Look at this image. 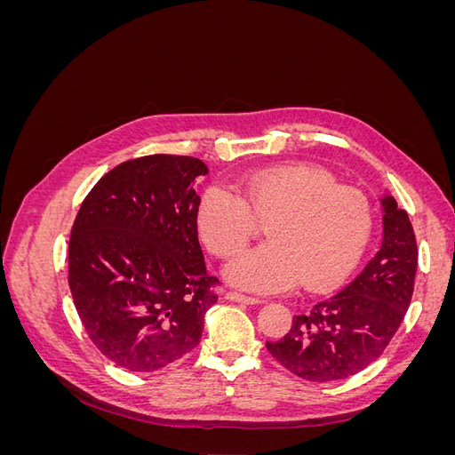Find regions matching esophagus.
<instances>
[{
	"mask_svg": "<svg viewBox=\"0 0 455 455\" xmlns=\"http://www.w3.org/2000/svg\"><path fill=\"white\" fill-rule=\"evenodd\" d=\"M229 301H237V304H246V306H254L259 304L258 298H251V296H244V294H237V292H226L224 296Z\"/></svg>",
	"mask_w": 455,
	"mask_h": 455,
	"instance_id": "obj_1",
	"label": "esophagus"
}]
</instances>
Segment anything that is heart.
Listing matches in <instances>:
<instances>
[{
	"mask_svg": "<svg viewBox=\"0 0 455 455\" xmlns=\"http://www.w3.org/2000/svg\"><path fill=\"white\" fill-rule=\"evenodd\" d=\"M237 196L222 186L203 191L197 231L216 258L243 252L266 226L264 249L235 258L224 279L251 294L309 291L341 283L359 264L371 235V203L363 189L306 163L254 171L239 178Z\"/></svg>",
	"mask_w": 455,
	"mask_h": 455,
	"instance_id": "obj_1",
	"label": "heart"
}]
</instances>
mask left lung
Returning <instances> with one entry per match:
<instances>
[{
    "label": "left lung",
    "instance_id": "8db88e82",
    "mask_svg": "<svg viewBox=\"0 0 455 455\" xmlns=\"http://www.w3.org/2000/svg\"><path fill=\"white\" fill-rule=\"evenodd\" d=\"M381 206V249L359 277L296 315L283 339L266 341L273 359L294 376L324 383L359 374L401 326L414 294L418 244L406 211L391 196Z\"/></svg>",
    "mask_w": 455,
    "mask_h": 455
}]
</instances>
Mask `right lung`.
Instances as JSON below:
<instances>
[{
	"instance_id": "right-lung-1",
	"label": "right lung",
	"mask_w": 455,
	"mask_h": 455,
	"mask_svg": "<svg viewBox=\"0 0 455 455\" xmlns=\"http://www.w3.org/2000/svg\"><path fill=\"white\" fill-rule=\"evenodd\" d=\"M209 172L197 157L156 154L106 172L79 206L68 283L91 341L129 371H156L199 346L218 296L197 239Z\"/></svg>"
}]
</instances>
